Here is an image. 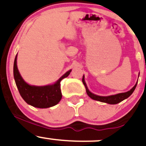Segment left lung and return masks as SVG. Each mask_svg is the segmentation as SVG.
Returning a JSON list of instances; mask_svg holds the SVG:
<instances>
[{
    "mask_svg": "<svg viewBox=\"0 0 146 146\" xmlns=\"http://www.w3.org/2000/svg\"><path fill=\"white\" fill-rule=\"evenodd\" d=\"M82 82H83L84 85L85 87V89H86V92L87 94L88 95V96L90 97V98H92V100H98L100 102H105V103H108V104H117V103L123 101V100L126 99V98H129L133 92L134 90L136 89V87L137 85V82L136 85H134L133 88L131 90H130L129 91L126 92H123V93H119L117 94V95H111V96H107V97H102V96H98V95H94L92 94V92H90L89 91V90L87 88V85L85 84V80H84V76L82 77Z\"/></svg>",
    "mask_w": 146,
    "mask_h": 146,
    "instance_id": "obj_1",
    "label": "left lung"
}]
</instances>
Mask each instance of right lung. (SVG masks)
<instances>
[{"label":"right lung","instance_id":"add662e5","mask_svg":"<svg viewBox=\"0 0 146 146\" xmlns=\"http://www.w3.org/2000/svg\"><path fill=\"white\" fill-rule=\"evenodd\" d=\"M71 70H68L56 83L46 86H32L24 81L17 67V55L14 61L13 74L19 92L28 104L37 108H48L59 102L62 98L61 92V82L68 77Z\"/></svg>","mask_w":146,"mask_h":146}]
</instances>
